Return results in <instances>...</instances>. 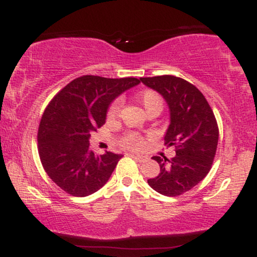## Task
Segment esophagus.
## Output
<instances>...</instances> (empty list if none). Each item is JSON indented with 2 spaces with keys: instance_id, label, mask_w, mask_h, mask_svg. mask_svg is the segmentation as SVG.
<instances>
[{
  "instance_id": "esophagus-1",
  "label": "esophagus",
  "mask_w": 257,
  "mask_h": 257,
  "mask_svg": "<svg viewBox=\"0 0 257 257\" xmlns=\"http://www.w3.org/2000/svg\"><path fill=\"white\" fill-rule=\"evenodd\" d=\"M132 157L138 162H145L146 161V157H144V156H140V155H132Z\"/></svg>"
}]
</instances>
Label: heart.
<instances>
[{"mask_svg":"<svg viewBox=\"0 0 257 257\" xmlns=\"http://www.w3.org/2000/svg\"><path fill=\"white\" fill-rule=\"evenodd\" d=\"M138 101L140 102L141 105L144 106L146 112H150L155 108H163V98L161 96V94L157 93L153 89H144L141 90L140 93L137 95ZM120 108V101L119 100H114L112 101L110 106H108L107 112H106V116H107L108 119L113 118L118 114ZM120 145L123 147H126V149L131 150H140L143 149L144 145H145V140L141 135L135 134V133H128L120 140Z\"/></svg>","mask_w":257,"mask_h":257,"instance_id":"b5f03b06","label":"heart"}]
</instances>
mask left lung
I'll use <instances>...</instances> for the list:
<instances>
[{"instance_id":"obj_1","label":"left lung","mask_w":257,"mask_h":257,"mask_svg":"<svg viewBox=\"0 0 257 257\" xmlns=\"http://www.w3.org/2000/svg\"><path fill=\"white\" fill-rule=\"evenodd\" d=\"M157 90L170 110V124L164 144L175 147L172 159L155 156L161 172L147 182L158 193L176 197L187 192L211 169L219 141V126L210 105L196 85L176 76L143 77Z\"/></svg>"}]
</instances>
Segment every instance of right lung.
I'll list each match as a JSON object with an SVG mask.
<instances>
[{
  "instance_id": "add662e5",
  "label": "right lung",
  "mask_w": 257,
  "mask_h": 257,
  "mask_svg": "<svg viewBox=\"0 0 257 257\" xmlns=\"http://www.w3.org/2000/svg\"><path fill=\"white\" fill-rule=\"evenodd\" d=\"M140 83L135 77L84 75L65 85L47 105L38 126L41 163L61 190L75 197L96 192L110 179L122 155L91 151V132L104 125L108 105Z\"/></svg>"
}]
</instances>
